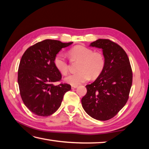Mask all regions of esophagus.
I'll list each match as a JSON object with an SVG mask.
<instances>
[{"label":"esophagus","mask_w":149,"mask_h":149,"mask_svg":"<svg viewBox=\"0 0 149 149\" xmlns=\"http://www.w3.org/2000/svg\"><path fill=\"white\" fill-rule=\"evenodd\" d=\"M77 87V85H72V89H75Z\"/></svg>","instance_id":"34e87169"}]
</instances>
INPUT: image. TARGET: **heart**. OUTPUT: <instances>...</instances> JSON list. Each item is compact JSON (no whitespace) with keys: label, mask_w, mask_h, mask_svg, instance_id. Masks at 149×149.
<instances>
[{"label":"heart","mask_w":149,"mask_h":149,"mask_svg":"<svg viewBox=\"0 0 149 149\" xmlns=\"http://www.w3.org/2000/svg\"><path fill=\"white\" fill-rule=\"evenodd\" d=\"M72 61H79L75 74H70L65 78V81L72 85H77L86 82L91 77L95 79L104 71L106 58L104 54L100 51H93L89 48L77 45L68 52ZM53 64L56 69L62 75L68 72L69 64L65 57L61 53L54 56Z\"/></svg>","instance_id":"heart-1"}]
</instances>
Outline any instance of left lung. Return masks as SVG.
<instances>
[{
	"mask_svg": "<svg viewBox=\"0 0 149 149\" xmlns=\"http://www.w3.org/2000/svg\"><path fill=\"white\" fill-rule=\"evenodd\" d=\"M90 46L102 49L106 65L101 75L86 85L87 93L82 107L94 119L105 121L114 117L127 102L133 81L132 66L127 54L116 42L98 39Z\"/></svg>",
	"mask_w": 149,
	"mask_h": 149,
	"instance_id": "left-lung-1",
	"label": "left lung"
}]
</instances>
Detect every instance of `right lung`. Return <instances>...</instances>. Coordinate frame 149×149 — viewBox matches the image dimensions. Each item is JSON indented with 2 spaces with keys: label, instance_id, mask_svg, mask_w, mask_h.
Segmentation results:
<instances>
[{
  "label": "right lung",
  "instance_id": "1",
  "mask_svg": "<svg viewBox=\"0 0 149 149\" xmlns=\"http://www.w3.org/2000/svg\"><path fill=\"white\" fill-rule=\"evenodd\" d=\"M72 43L45 39L29 47L22 56L17 72L19 93L24 104L35 115L54 114L65 93L71 90L70 84L54 85L61 80L62 75L54 67L53 60L62 48Z\"/></svg>",
  "mask_w": 149,
  "mask_h": 149
}]
</instances>
